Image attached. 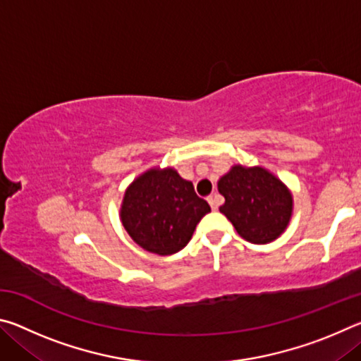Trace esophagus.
<instances>
[{
    "mask_svg": "<svg viewBox=\"0 0 361 361\" xmlns=\"http://www.w3.org/2000/svg\"><path fill=\"white\" fill-rule=\"evenodd\" d=\"M209 204H210V207H212V210H218V207H219V204H221V197H219L218 194H212L209 199Z\"/></svg>",
    "mask_w": 361,
    "mask_h": 361,
    "instance_id": "1",
    "label": "esophagus"
}]
</instances>
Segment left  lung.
<instances>
[{
	"label": "left lung",
	"instance_id": "1",
	"mask_svg": "<svg viewBox=\"0 0 361 361\" xmlns=\"http://www.w3.org/2000/svg\"><path fill=\"white\" fill-rule=\"evenodd\" d=\"M226 202L219 212L252 243L276 240L290 223L293 197L282 181L261 167L235 166L218 181Z\"/></svg>",
	"mask_w": 361,
	"mask_h": 361
}]
</instances>
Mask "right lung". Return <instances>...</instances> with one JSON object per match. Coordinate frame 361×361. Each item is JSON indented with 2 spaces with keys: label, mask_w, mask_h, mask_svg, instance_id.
I'll use <instances>...</instances> for the list:
<instances>
[{
  "label": "right lung",
  "mask_w": 361,
  "mask_h": 361,
  "mask_svg": "<svg viewBox=\"0 0 361 361\" xmlns=\"http://www.w3.org/2000/svg\"><path fill=\"white\" fill-rule=\"evenodd\" d=\"M210 212L191 181L173 169L148 170L126 191L121 219L146 252L167 256L188 245L195 226Z\"/></svg>",
  "instance_id": "1"
}]
</instances>
